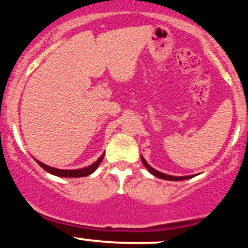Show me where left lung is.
I'll list each match as a JSON object with an SVG mask.
<instances>
[{
  "label": "left lung",
  "instance_id": "8db88e82",
  "mask_svg": "<svg viewBox=\"0 0 248 248\" xmlns=\"http://www.w3.org/2000/svg\"><path fill=\"white\" fill-rule=\"evenodd\" d=\"M141 161H142V164L145 165V167L147 170H149V173L153 174L154 176H156V178H160V179H164V180H170V181H181V180H187V179H190L193 178L194 175H188V176H174V175H167V174L165 173H161L159 172V170H154L153 167H151L148 164H147V161L145 159H143V156L141 155Z\"/></svg>",
  "mask_w": 248,
  "mask_h": 248
}]
</instances>
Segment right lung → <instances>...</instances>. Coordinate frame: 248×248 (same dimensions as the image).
Instances as JSON below:
<instances>
[{
  "instance_id": "1",
  "label": "right lung",
  "mask_w": 248,
  "mask_h": 248,
  "mask_svg": "<svg viewBox=\"0 0 248 248\" xmlns=\"http://www.w3.org/2000/svg\"><path fill=\"white\" fill-rule=\"evenodd\" d=\"M103 156H105V153H103L101 156H100L99 159L94 162V164L89 165L88 167L80 168V170H58V168H54V167H50V166L42 164V162H40L39 160H36V159L35 160H36L37 164H39L41 167L43 168V170H47L48 173L53 174V175L61 176V178H81V176L91 175L92 173H94L95 170H96V168L99 167V165L101 164Z\"/></svg>"
}]
</instances>
